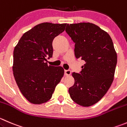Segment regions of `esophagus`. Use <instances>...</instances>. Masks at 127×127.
Instances as JSON below:
<instances>
[{
  "instance_id": "1",
  "label": "esophagus",
  "mask_w": 127,
  "mask_h": 127,
  "mask_svg": "<svg viewBox=\"0 0 127 127\" xmlns=\"http://www.w3.org/2000/svg\"><path fill=\"white\" fill-rule=\"evenodd\" d=\"M71 71L70 70H64V74L66 76H69L71 74Z\"/></svg>"
}]
</instances>
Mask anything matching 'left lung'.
<instances>
[{"label": "left lung", "instance_id": "obj_1", "mask_svg": "<svg viewBox=\"0 0 127 127\" xmlns=\"http://www.w3.org/2000/svg\"><path fill=\"white\" fill-rule=\"evenodd\" d=\"M66 32L75 43L76 58L86 62L79 73L72 72L70 97L81 106H91L104 96L114 80L117 62L114 43L106 32L91 23L67 24Z\"/></svg>", "mask_w": 127, "mask_h": 127}]
</instances>
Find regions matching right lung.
<instances>
[{"label": "right lung", "instance_id": "right-lung-1", "mask_svg": "<svg viewBox=\"0 0 127 127\" xmlns=\"http://www.w3.org/2000/svg\"><path fill=\"white\" fill-rule=\"evenodd\" d=\"M66 23H42L25 33L13 51V76L23 96L32 104L48 101L64 75L61 66H48L53 56L54 38Z\"/></svg>", "mask_w": 127, "mask_h": 127}]
</instances>
